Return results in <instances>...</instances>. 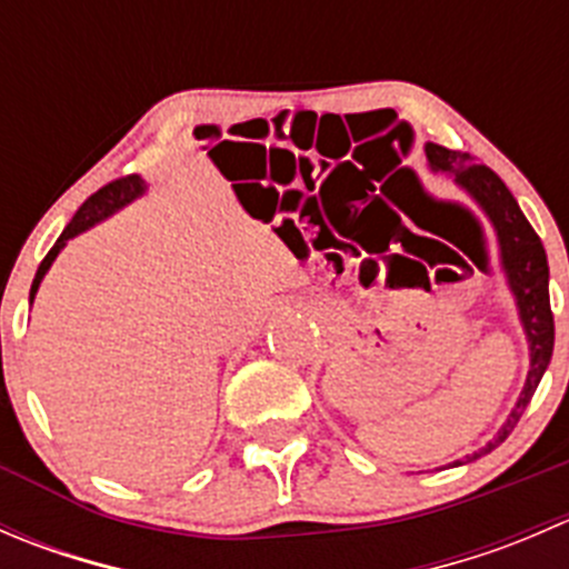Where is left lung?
<instances>
[{
    "label": "left lung",
    "mask_w": 569,
    "mask_h": 569,
    "mask_svg": "<svg viewBox=\"0 0 569 569\" xmlns=\"http://www.w3.org/2000/svg\"><path fill=\"white\" fill-rule=\"evenodd\" d=\"M427 162L435 173H446L455 178L457 183L473 198V203L485 211L490 220L492 231L498 237V252H501V267L507 272V283L512 289L515 302H518V317L523 325L526 338H529V355H531V369L526 377L523 391L518 396V405L512 407L509 418L503 427L498 429L496 438L487 440L479 451L468 455L465 460H457L455 465L473 462L479 457L496 451L503 440L512 435L518 427L520 416L529 407L533 391H537L539 380H542L545 369L553 355V313H550V295H548V256H545L542 242L533 233L529 220L520 211L518 200L507 189L490 168L476 164L470 153L449 151L443 146L427 142Z\"/></svg>",
    "instance_id": "1"
}]
</instances>
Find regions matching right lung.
I'll list each match as a JSON object with an SVG mask.
<instances>
[{"instance_id":"right-lung-1","label":"right lung","mask_w":569,"mask_h":569,"mask_svg":"<svg viewBox=\"0 0 569 569\" xmlns=\"http://www.w3.org/2000/svg\"><path fill=\"white\" fill-rule=\"evenodd\" d=\"M142 192H146V181H142L140 176H126V178H114V181H109L107 187H101L99 192L90 194V198L79 206V211L73 214V220L68 222L66 231L60 233V239L54 242V248L46 252V258L40 261L36 280H32V289H30V302L36 300L40 280H43V274L49 272V267H51V261L57 258V252L66 248L68 239H73L77 233L88 231V228L99 226L101 220H107V217H112L114 211H120L123 206H129L131 200L140 198Z\"/></svg>"}]
</instances>
